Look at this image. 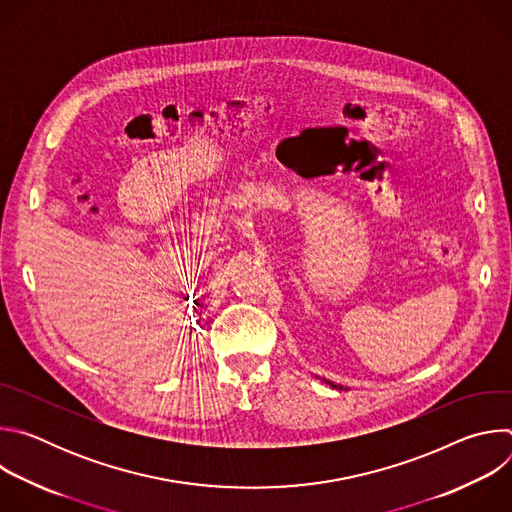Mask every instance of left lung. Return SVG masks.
I'll return each instance as SVG.
<instances>
[{
  "instance_id": "obj_1",
  "label": "left lung",
  "mask_w": 512,
  "mask_h": 512,
  "mask_svg": "<svg viewBox=\"0 0 512 512\" xmlns=\"http://www.w3.org/2000/svg\"><path fill=\"white\" fill-rule=\"evenodd\" d=\"M324 381H326V379H324ZM326 383H328V385H330V387H334V389H338V391H342V389H344V387H342V385H334V383H332V381H326Z\"/></svg>"
}]
</instances>
